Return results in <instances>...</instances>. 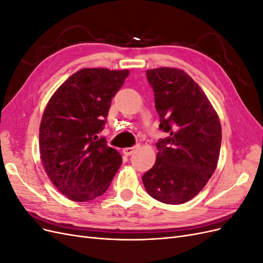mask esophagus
Masks as SVG:
<instances>
[{
	"instance_id": "obj_1",
	"label": "esophagus",
	"mask_w": 263,
	"mask_h": 263,
	"mask_svg": "<svg viewBox=\"0 0 263 263\" xmlns=\"http://www.w3.org/2000/svg\"><path fill=\"white\" fill-rule=\"evenodd\" d=\"M139 146L136 145V146H133V147H127V148H124L123 149V153L125 156H130L135 153V150H136Z\"/></svg>"
}]
</instances>
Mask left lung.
<instances>
[{
  "label": "left lung",
  "instance_id": "8db88e82",
  "mask_svg": "<svg viewBox=\"0 0 263 263\" xmlns=\"http://www.w3.org/2000/svg\"><path fill=\"white\" fill-rule=\"evenodd\" d=\"M155 93L159 129L168 137L156 144L153 168L142 176L147 193L165 204L193 198L216 169L221 144L218 116L203 90L184 71L147 70Z\"/></svg>",
  "mask_w": 263,
  "mask_h": 263
}]
</instances>
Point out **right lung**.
I'll return each instance as SVG.
<instances>
[{"mask_svg":"<svg viewBox=\"0 0 263 263\" xmlns=\"http://www.w3.org/2000/svg\"><path fill=\"white\" fill-rule=\"evenodd\" d=\"M128 74V70L82 69L61 84L45 108L41 159L53 185L70 200L104 194L122 164V156L99 134Z\"/></svg>","mask_w":263,"mask_h":263,"instance_id":"obj_1","label":"right lung"}]
</instances>
